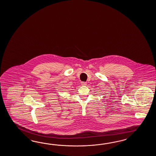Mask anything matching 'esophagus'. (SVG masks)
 Masks as SVG:
<instances>
[{"instance_id":"1","label":"esophagus","mask_w":156,"mask_h":156,"mask_svg":"<svg viewBox=\"0 0 156 156\" xmlns=\"http://www.w3.org/2000/svg\"><path fill=\"white\" fill-rule=\"evenodd\" d=\"M87 85V83L85 82H82L81 83V85H83V86H85Z\"/></svg>"}]
</instances>
